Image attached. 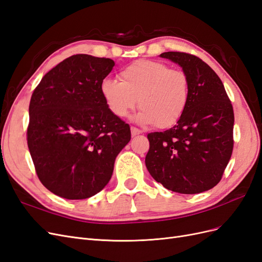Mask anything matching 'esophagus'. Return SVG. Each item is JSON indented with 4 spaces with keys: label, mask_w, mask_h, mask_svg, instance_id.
<instances>
[{
    "label": "esophagus",
    "mask_w": 262,
    "mask_h": 262,
    "mask_svg": "<svg viewBox=\"0 0 262 262\" xmlns=\"http://www.w3.org/2000/svg\"><path fill=\"white\" fill-rule=\"evenodd\" d=\"M141 133H142V131H141L140 129L136 128V126H131V134H132V137H136V136H138V134H141Z\"/></svg>",
    "instance_id": "esophagus-1"
}]
</instances>
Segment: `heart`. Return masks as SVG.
Segmentation results:
<instances>
[{
  "label": "heart",
  "instance_id": "obj_1",
  "mask_svg": "<svg viewBox=\"0 0 262 262\" xmlns=\"http://www.w3.org/2000/svg\"><path fill=\"white\" fill-rule=\"evenodd\" d=\"M120 82L105 78L100 94L108 109L117 117H125L136 108L137 120L165 129L176 124L189 102V80L185 72L161 61L138 60L123 68Z\"/></svg>",
  "mask_w": 262,
  "mask_h": 262
}]
</instances>
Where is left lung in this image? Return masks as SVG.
I'll use <instances>...</instances> for the list:
<instances>
[{"mask_svg":"<svg viewBox=\"0 0 262 262\" xmlns=\"http://www.w3.org/2000/svg\"><path fill=\"white\" fill-rule=\"evenodd\" d=\"M189 80V102L176 125L147 134L148 172L178 193H200L216 186L234 146V110L217 74L193 54L169 51Z\"/></svg>","mask_w":262,"mask_h":262,"instance_id":"8db88e82","label":"left lung"}]
</instances>
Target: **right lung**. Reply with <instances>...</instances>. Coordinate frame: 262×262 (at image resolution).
<instances>
[{
	"mask_svg": "<svg viewBox=\"0 0 262 262\" xmlns=\"http://www.w3.org/2000/svg\"><path fill=\"white\" fill-rule=\"evenodd\" d=\"M114 67L112 59L74 54L31 95L27 144L36 173L64 199H86L104 189L131 139L129 124L112 114L100 94Z\"/></svg>",
	"mask_w": 262,
	"mask_h": 262,
	"instance_id": "add662e5",
	"label": "right lung"
}]
</instances>
